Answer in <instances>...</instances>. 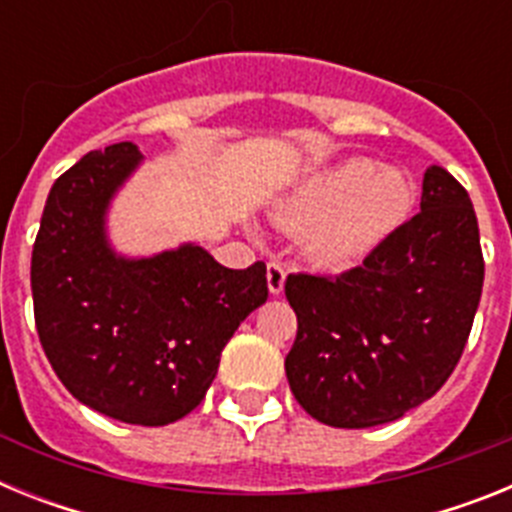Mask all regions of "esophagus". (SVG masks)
Listing matches in <instances>:
<instances>
[{
	"label": "esophagus",
	"mask_w": 512,
	"mask_h": 512,
	"mask_svg": "<svg viewBox=\"0 0 512 512\" xmlns=\"http://www.w3.org/2000/svg\"><path fill=\"white\" fill-rule=\"evenodd\" d=\"M284 279H287V271H284V266L279 264V261H271V264L266 266V284H269L271 295H282Z\"/></svg>",
	"instance_id": "34e87169"
}]
</instances>
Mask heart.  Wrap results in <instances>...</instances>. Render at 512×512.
<instances>
[{
  "label": "heart",
  "instance_id": "b5f03b06",
  "mask_svg": "<svg viewBox=\"0 0 512 512\" xmlns=\"http://www.w3.org/2000/svg\"><path fill=\"white\" fill-rule=\"evenodd\" d=\"M415 202L405 171L343 158L307 174L274 207L284 228H305V251L328 269H346L402 225Z\"/></svg>",
  "mask_w": 512,
  "mask_h": 512
}]
</instances>
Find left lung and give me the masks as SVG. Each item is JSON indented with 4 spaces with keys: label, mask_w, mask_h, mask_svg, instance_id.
<instances>
[{
    "label": "left lung",
    "mask_w": 512,
    "mask_h": 512,
    "mask_svg": "<svg viewBox=\"0 0 512 512\" xmlns=\"http://www.w3.org/2000/svg\"><path fill=\"white\" fill-rule=\"evenodd\" d=\"M482 282L472 200L449 171L431 166L418 215L364 264L284 282L297 315L284 361L295 400L333 428H372L418 408L459 364Z\"/></svg>",
    "instance_id": "left-lung-1"
}]
</instances>
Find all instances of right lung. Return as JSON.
<instances>
[{"label": "right lung", "mask_w": 512, "mask_h": 512, "mask_svg": "<svg viewBox=\"0 0 512 512\" xmlns=\"http://www.w3.org/2000/svg\"><path fill=\"white\" fill-rule=\"evenodd\" d=\"M140 158L125 140L58 176L30 287L35 328L63 387L122 423L166 425L205 400L225 343L269 287L264 261L225 269L194 243L148 259L117 256L104 215Z\"/></svg>", "instance_id": "add662e5"}]
</instances>
